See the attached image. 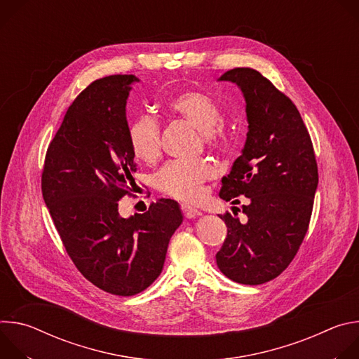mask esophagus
I'll list each match as a JSON object with an SVG mask.
<instances>
[{"label": "esophagus", "instance_id": "34e87169", "mask_svg": "<svg viewBox=\"0 0 359 359\" xmlns=\"http://www.w3.org/2000/svg\"><path fill=\"white\" fill-rule=\"evenodd\" d=\"M180 210H182V213L186 219H193V217L200 215V212L197 209H193V208L189 206V204H184V203L180 204Z\"/></svg>", "mask_w": 359, "mask_h": 359}]
</instances>
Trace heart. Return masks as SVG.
Listing matches in <instances>:
<instances>
[{
    "label": "heart",
    "mask_w": 359,
    "mask_h": 359,
    "mask_svg": "<svg viewBox=\"0 0 359 359\" xmlns=\"http://www.w3.org/2000/svg\"><path fill=\"white\" fill-rule=\"evenodd\" d=\"M172 115L180 116L197 128L203 142L210 149L220 150L227 144V135L217 123L223 112L217 102L200 90H186L173 96L166 105ZM128 140L133 155L143 162L156 161L161 153V125L151 115H140L130 122ZM215 166L206 159L170 161L153 176V186L161 193L193 201L201 191L203 184L213 179Z\"/></svg>",
    "instance_id": "1"
}]
</instances>
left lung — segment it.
I'll return each mask as SVG.
<instances>
[{"label":"left lung","instance_id":"8db88e82","mask_svg":"<svg viewBox=\"0 0 359 359\" xmlns=\"http://www.w3.org/2000/svg\"><path fill=\"white\" fill-rule=\"evenodd\" d=\"M220 81L236 82L247 102L248 132L243 155L223 177L220 197L245 196V222L219 215L227 236L216 254L230 280L257 285L280 276L309 230L318 166L311 136L294 102L252 68H234ZM237 208H233V212Z\"/></svg>","mask_w":359,"mask_h":359}]
</instances>
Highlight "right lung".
Returning a JSON list of instances; mask_svg holds the SVG:
<instances>
[{"mask_svg":"<svg viewBox=\"0 0 359 359\" xmlns=\"http://www.w3.org/2000/svg\"><path fill=\"white\" fill-rule=\"evenodd\" d=\"M133 75L88 85L50 140L41 190L61 241L79 273L97 288L129 297L162 273L169 240L182 224L177 203L159 198L147 212L119 216L136 186L126 99Z\"/></svg>","mask_w":359,"mask_h":359,"instance_id":"add662e5","label":"right lung"}]
</instances>
